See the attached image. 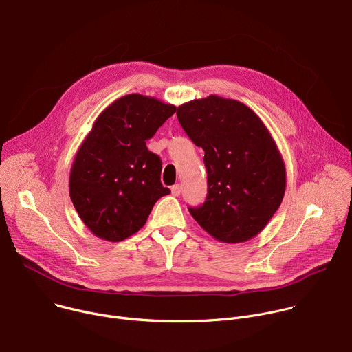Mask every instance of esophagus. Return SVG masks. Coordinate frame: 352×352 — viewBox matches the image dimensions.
<instances>
[{
	"mask_svg": "<svg viewBox=\"0 0 352 352\" xmlns=\"http://www.w3.org/2000/svg\"><path fill=\"white\" fill-rule=\"evenodd\" d=\"M181 189H182V188H181L179 184L171 186V193H173V196H179V195H181Z\"/></svg>",
	"mask_w": 352,
	"mask_h": 352,
	"instance_id": "esophagus-1",
	"label": "esophagus"
}]
</instances>
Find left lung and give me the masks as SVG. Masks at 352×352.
Wrapping results in <instances>:
<instances>
[{
    "mask_svg": "<svg viewBox=\"0 0 352 352\" xmlns=\"http://www.w3.org/2000/svg\"><path fill=\"white\" fill-rule=\"evenodd\" d=\"M181 127L204 151L207 197L190 215L223 243L257 236L279 208L286 168L260 117L235 99L210 95L178 106Z\"/></svg>",
    "mask_w": 352,
    "mask_h": 352,
    "instance_id": "left-lung-1",
    "label": "left lung"
}]
</instances>
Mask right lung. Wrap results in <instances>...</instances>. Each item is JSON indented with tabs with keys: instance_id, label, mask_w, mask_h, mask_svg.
<instances>
[{
	"instance_id": "1",
	"label": "right lung",
	"mask_w": 352,
	"mask_h": 352,
	"mask_svg": "<svg viewBox=\"0 0 352 352\" xmlns=\"http://www.w3.org/2000/svg\"><path fill=\"white\" fill-rule=\"evenodd\" d=\"M177 107L130 94L109 104L82 141L70 171L69 192L95 236L122 242L146 222L155 203L170 193L160 181L162 160L146 148Z\"/></svg>"
}]
</instances>
